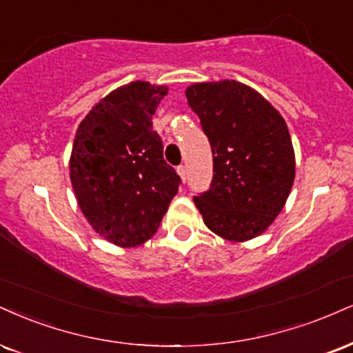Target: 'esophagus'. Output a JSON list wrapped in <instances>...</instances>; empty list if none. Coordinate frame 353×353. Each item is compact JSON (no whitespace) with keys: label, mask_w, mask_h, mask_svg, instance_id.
<instances>
[{"label":"esophagus","mask_w":353,"mask_h":353,"mask_svg":"<svg viewBox=\"0 0 353 353\" xmlns=\"http://www.w3.org/2000/svg\"><path fill=\"white\" fill-rule=\"evenodd\" d=\"M177 174H179L181 179L185 182V179H188V168H185V165H179V168H177Z\"/></svg>","instance_id":"34e87169"}]
</instances>
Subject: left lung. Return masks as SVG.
I'll use <instances>...</instances> for the list:
<instances>
[{
	"instance_id": "8db88e82",
	"label": "left lung",
	"mask_w": 353,
	"mask_h": 353,
	"mask_svg": "<svg viewBox=\"0 0 353 353\" xmlns=\"http://www.w3.org/2000/svg\"><path fill=\"white\" fill-rule=\"evenodd\" d=\"M185 97L214 158L210 189L195 195V207L222 239L252 240L274 222L294 182L286 121L265 97L235 80L194 83Z\"/></svg>"
}]
</instances>
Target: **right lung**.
<instances>
[{"instance_id":"obj_1","label":"right lung","mask_w":353,"mask_h":353,"mask_svg":"<svg viewBox=\"0 0 353 353\" xmlns=\"http://www.w3.org/2000/svg\"><path fill=\"white\" fill-rule=\"evenodd\" d=\"M165 85L131 82L110 92L79 125L70 181L80 210L99 235L123 248L159 228L181 177L163 158L152 114Z\"/></svg>"}]
</instances>
